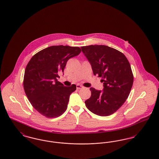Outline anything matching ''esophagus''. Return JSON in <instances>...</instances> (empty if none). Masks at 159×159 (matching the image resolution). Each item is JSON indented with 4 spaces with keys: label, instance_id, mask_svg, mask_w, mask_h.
I'll return each instance as SVG.
<instances>
[{
    "label": "esophagus",
    "instance_id": "esophagus-1",
    "mask_svg": "<svg viewBox=\"0 0 159 159\" xmlns=\"http://www.w3.org/2000/svg\"><path fill=\"white\" fill-rule=\"evenodd\" d=\"M84 87L82 85H79V84H77V85H76V88L77 89H81V88H82Z\"/></svg>",
    "mask_w": 159,
    "mask_h": 159
}]
</instances>
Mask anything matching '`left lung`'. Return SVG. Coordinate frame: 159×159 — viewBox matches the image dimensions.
Returning a JSON list of instances; mask_svg holds the SVG:
<instances>
[{
  "label": "left lung",
  "mask_w": 159,
  "mask_h": 159,
  "mask_svg": "<svg viewBox=\"0 0 159 159\" xmlns=\"http://www.w3.org/2000/svg\"><path fill=\"white\" fill-rule=\"evenodd\" d=\"M91 64L93 74L102 77L104 89L90 88L91 97L85 103L92 113L109 116L123 105L134 82L130 63L123 53L104 45L81 47Z\"/></svg>",
  "instance_id": "left-lung-1"
}]
</instances>
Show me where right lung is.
Returning a JSON list of instances; mask_svg holds the SVG:
<instances>
[{"label":"right lung","mask_w":159,"mask_h":159,"mask_svg":"<svg viewBox=\"0 0 159 159\" xmlns=\"http://www.w3.org/2000/svg\"><path fill=\"white\" fill-rule=\"evenodd\" d=\"M80 52L79 47L52 46L36 53L28 63L24 88L29 101L40 114L52 118L66 111L76 85L65 87L57 78L60 72H63L68 60Z\"/></svg>","instance_id":"right-lung-1"}]
</instances>
